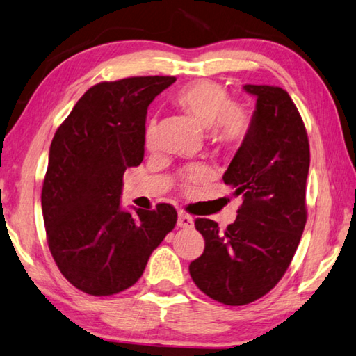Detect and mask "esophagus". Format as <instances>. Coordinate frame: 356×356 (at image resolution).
I'll return each mask as SVG.
<instances>
[{
	"label": "esophagus",
	"mask_w": 356,
	"mask_h": 356,
	"mask_svg": "<svg viewBox=\"0 0 356 356\" xmlns=\"http://www.w3.org/2000/svg\"><path fill=\"white\" fill-rule=\"evenodd\" d=\"M178 227H181V229H191L192 225H194V219H192L189 214L186 213H178Z\"/></svg>",
	"instance_id": "1"
}]
</instances>
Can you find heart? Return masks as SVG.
I'll return each mask as SVG.
<instances>
[{
	"mask_svg": "<svg viewBox=\"0 0 356 356\" xmlns=\"http://www.w3.org/2000/svg\"><path fill=\"white\" fill-rule=\"evenodd\" d=\"M173 101L191 115L202 127L208 129L209 140L222 147H236L244 142L252 127V113L240 102H230L229 91L211 80H197L183 86ZM145 147L154 149L157 143V123L149 120L145 127ZM202 170H189L184 178L195 179Z\"/></svg>",
	"mask_w": 356,
	"mask_h": 356,
	"instance_id": "1",
	"label": "heart"
}]
</instances>
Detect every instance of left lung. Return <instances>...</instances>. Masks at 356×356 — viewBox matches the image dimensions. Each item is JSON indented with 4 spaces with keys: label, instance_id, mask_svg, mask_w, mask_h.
<instances>
[{
    "label": "left lung",
    "instance_id": "8db88e82",
    "mask_svg": "<svg viewBox=\"0 0 356 356\" xmlns=\"http://www.w3.org/2000/svg\"><path fill=\"white\" fill-rule=\"evenodd\" d=\"M243 88L257 99L252 127L222 177L243 195V205L225 230L211 219H195L205 250L189 265L197 287L229 306L249 305L281 281L307 216L311 154L298 108L279 86Z\"/></svg>",
    "mask_w": 356,
    "mask_h": 356
}]
</instances>
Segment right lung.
<instances>
[{"instance_id": "right-lung-1", "label": "right lung", "mask_w": 356, "mask_h": 356, "mask_svg": "<svg viewBox=\"0 0 356 356\" xmlns=\"http://www.w3.org/2000/svg\"><path fill=\"white\" fill-rule=\"evenodd\" d=\"M175 77L102 81L85 92L51 140L42 216L61 275L81 292H123L143 275L149 255L177 224V209L121 208L123 175L145 153L153 99Z\"/></svg>"}]
</instances>
